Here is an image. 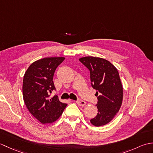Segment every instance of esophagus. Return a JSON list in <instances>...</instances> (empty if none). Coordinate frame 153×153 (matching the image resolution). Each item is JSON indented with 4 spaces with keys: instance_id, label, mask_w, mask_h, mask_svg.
I'll return each instance as SVG.
<instances>
[{
    "instance_id": "1",
    "label": "esophagus",
    "mask_w": 153,
    "mask_h": 153,
    "mask_svg": "<svg viewBox=\"0 0 153 153\" xmlns=\"http://www.w3.org/2000/svg\"><path fill=\"white\" fill-rule=\"evenodd\" d=\"M76 102L77 105H79V106H82L85 105V102L83 100H76Z\"/></svg>"
}]
</instances>
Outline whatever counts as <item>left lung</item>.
<instances>
[{
  "label": "left lung",
  "mask_w": 153,
  "mask_h": 153,
  "mask_svg": "<svg viewBox=\"0 0 153 153\" xmlns=\"http://www.w3.org/2000/svg\"><path fill=\"white\" fill-rule=\"evenodd\" d=\"M79 60L89 70L91 86L98 97V113L90 122L97 127L104 126L114 118L122 103L123 87L118 71L104 58L85 56Z\"/></svg>",
  "instance_id": "1"
}]
</instances>
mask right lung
<instances>
[{"mask_svg":"<svg viewBox=\"0 0 153 153\" xmlns=\"http://www.w3.org/2000/svg\"><path fill=\"white\" fill-rule=\"evenodd\" d=\"M64 57L45 58L32 63L25 71L23 80V97L28 110L42 123L56 121L62 114L67 104L61 102L55 95L53 76Z\"/></svg>","mask_w":153,"mask_h":153,"instance_id":"1","label":"right lung"}]
</instances>
